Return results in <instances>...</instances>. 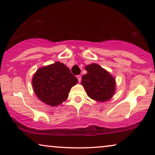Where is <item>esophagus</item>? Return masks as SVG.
Returning <instances> with one entry per match:
<instances>
[{"label": "esophagus", "mask_w": 155, "mask_h": 155, "mask_svg": "<svg viewBox=\"0 0 155 155\" xmlns=\"http://www.w3.org/2000/svg\"><path fill=\"white\" fill-rule=\"evenodd\" d=\"M77 78H78V81L79 82H80L81 81V75H77Z\"/></svg>", "instance_id": "obj_1"}]
</instances>
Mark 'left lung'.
I'll list each match as a JSON object with an SVG mask.
<instances>
[{
	"label": "left lung",
	"mask_w": 155,
	"mask_h": 155,
	"mask_svg": "<svg viewBox=\"0 0 155 155\" xmlns=\"http://www.w3.org/2000/svg\"><path fill=\"white\" fill-rule=\"evenodd\" d=\"M87 73L82 76L81 84L88 97L97 101H107L116 91V79L97 63L85 66Z\"/></svg>",
	"instance_id": "8db88e82"
}]
</instances>
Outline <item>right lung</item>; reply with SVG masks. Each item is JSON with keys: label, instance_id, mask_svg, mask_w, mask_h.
Wrapping results in <instances>:
<instances>
[{"label": "right lung", "instance_id": "1", "mask_svg": "<svg viewBox=\"0 0 155 155\" xmlns=\"http://www.w3.org/2000/svg\"><path fill=\"white\" fill-rule=\"evenodd\" d=\"M78 82L68 68L59 61L38 69L31 81L38 99L51 107L66 100L71 87Z\"/></svg>", "mask_w": 155, "mask_h": 155}]
</instances>
